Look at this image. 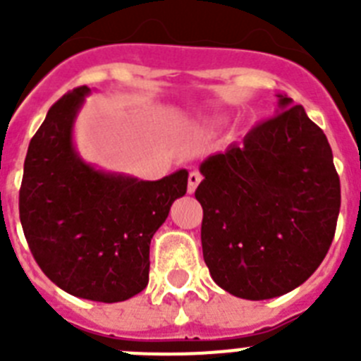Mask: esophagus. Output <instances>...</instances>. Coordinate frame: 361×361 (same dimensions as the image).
I'll return each mask as SVG.
<instances>
[{
    "instance_id": "esophagus-1",
    "label": "esophagus",
    "mask_w": 361,
    "mask_h": 361,
    "mask_svg": "<svg viewBox=\"0 0 361 361\" xmlns=\"http://www.w3.org/2000/svg\"><path fill=\"white\" fill-rule=\"evenodd\" d=\"M200 180H202V175H200L197 170L191 171L190 177H188V193H195V190H197V186L200 184Z\"/></svg>"
}]
</instances>
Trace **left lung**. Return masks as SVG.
<instances>
[{
  "label": "left lung",
  "instance_id": "obj_1",
  "mask_svg": "<svg viewBox=\"0 0 361 361\" xmlns=\"http://www.w3.org/2000/svg\"><path fill=\"white\" fill-rule=\"evenodd\" d=\"M275 117L200 164L202 255L216 286L276 298L318 269L340 213V178L325 133L279 94Z\"/></svg>",
  "mask_w": 361,
  "mask_h": 361
}]
</instances>
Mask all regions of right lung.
Segmentation results:
<instances>
[{"instance_id": "add662e5", "label": "right lung", "mask_w": 361, "mask_h": 361, "mask_svg": "<svg viewBox=\"0 0 361 361\" xmlns=\"http://www.w3.org/2000/svg\"><path fill=\"white\" fill-rule=\"evenodd\" d=\"M88 86L63 95L28 145L19 219L32 255L57 288L94 302H124L148 286L149 242L188 171L159 180L101 170L79 155L73 126Z\"/></svg>"}]
</instances>
